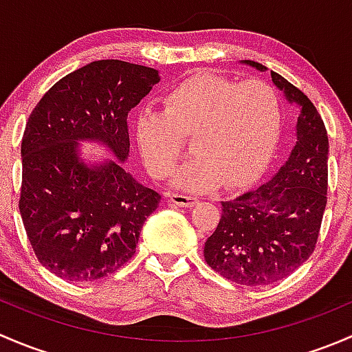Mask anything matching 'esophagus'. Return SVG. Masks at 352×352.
Returning a JSON list of instances; mask_svg holds the SVG:
<instances>
[{"label":"esophagus","instance_id":"esophagus-1","mask_svg":"<svg viewBox=\"0 0 352 352\" xmlns=\"http://www.w3.org/2000/svg\"><path fill=\"white\" fill-rule=\"evenodd\" d=\"M170 202L175 206H180V208H190L197 202V197L192 196H186V194H172L170 196Z\"/></svg>","mask_w":352,"mask_h":352}]
</instances>
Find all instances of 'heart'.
Segmentation results:
<instances>
[{"instance_id":"b5f03b06","label":"heart","mask_w":352,"mask_h":352,"mask_svg":"<svg viewBox=\"0 0 352 352\" xmlns=\"http://www.w3.org/2000/svg\"><path fill=\"white\" fill-rule=\"evenodd\" d=\"M163 112L141 113L134 136L148 172L165 179L175 170L184 140L192 138L190 162L173 186L189 192L242 187L261 175L281 129V104L267 83L228 80L197 71L163 98Z\"/></svg>"}]
</instances>
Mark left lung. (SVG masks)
<instances>
[{
  "label": "left lung",
  "instance_id": "1",
  "mask_svg": "<svg viewBox=\"0 0 352 352\" xmlns=\"http://www.w3.org/2000/svg\"><path fill=\"white\" fill-rule=\"evenodd\" d=\"M242 65L267 71L248 59ZM271 78L300 110L296 143L271 179L221 202V218L204 243L209 267L243 286L272 285L307 262L327 204L329 138L324 120L303 91L274 71Z\"/></svg>",
  "mask_w": 352,
  "mask_h": 352
}]
</instances>
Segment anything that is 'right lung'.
I'll return each instance as SVG.
<instances>
[{
    "mask_svg": "<svg viewBox=\"0 0 352 352\" xmlns=\"http://www.w3.org/2000/svg\"><path fill=\"white\" fill-rule=\"evenodd\" d=\"M160 81L158 69L102 59L59 80L22 140L20 214L38 262L58 278L95 281L122 267L160 196L126 170L127 116ZM80 142L113 159L88 160Z\"/></svg>",
    "mask_w": 352,
    "mask_h": 352,
    "instance_id": "add662e5",
    "label": "right lung"
}]
</instances>
